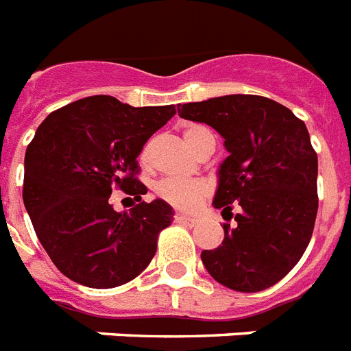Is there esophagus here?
Segmentation results:
<instances>
[{"label": "esophagus", "instance_id": "obj_1", "mask_svg": "<svg viewBox=\"0 0 351 351\" xmlns=\"http://www.w3.org/2000/svg\"><path fill=\"white\" fill-rule=\"evenodd\" d=\"M173 219H176V223L189 224V226H193V224L197 223V219H193V217H190V215H184V214H176L173 215Z\"/></svg>", "mask_w": 351, "mask_h": 351}]
</instances>
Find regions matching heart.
Segmentation results:
<instances>
[{"label": "heart", "instance_id": "obj_1", "mask_svg": "<svg viewBox=\"0 0 351 351\" xmlns=\"http://www.w3.org/2000/svg\"><path fill=\"white\" fill-rule=\"evenodd\" d=\"M183 139L195 154L203 152L204 147L210 145V143H214L215 147L214 132L210 130L208 127H204V125H197V123L186 125L183 128ZM141 161L143 165L150 162V145L143 148ZM156 192H158L159 197L165 199L168 204H172L176 208L193 210L208 197L210 186L201 179L167 178L159 181L158 186H156Z\"/></svg>", "mask_w": 351, "mask_h": 351}]
</instances>
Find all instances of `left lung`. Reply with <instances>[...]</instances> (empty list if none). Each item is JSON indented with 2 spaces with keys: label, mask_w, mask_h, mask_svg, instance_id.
Here are the masks:
<instances>
[{
  "label": "left lung",
  "mask_w": 351,
  "mask_h": 351,
  "mask_svg": "<svg viewBox=\"0 0 351 351\" xmlns=\"http://www.w3.org/2000/svg\"><path fill=\"white\" fill-rule=\"evenodd\" d=\"M178 114L215 128L230 154L214 206L237 224L224 223L223 245L203 250L204 268L230 290L274 287L299 263L317 217V154L306 125L281 103L250 94L179 105Z\"/></svg>",
  "instance_id": "obj_1"
}]
</instances>
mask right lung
<instances>
[{"mask_svg":"<svg viewBox=\"0 0 351 351\" xmlns=\"http://www.w3.org/2000/svg\"><path fill=\"white\" fill-rule=\"evenodd\" d=\"M176 106H130L90 96L58 108L25 154L23 203L58 270L90 288L121 287L141 274L172 224L165 201H141L137 156ZM123 189L140 203L119 215L108 199Z\"/></svg>","mask_w":351,"mask_h":351,"instance_id":"add662e5","label":"right lung"}]
</instances>
